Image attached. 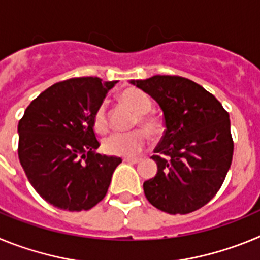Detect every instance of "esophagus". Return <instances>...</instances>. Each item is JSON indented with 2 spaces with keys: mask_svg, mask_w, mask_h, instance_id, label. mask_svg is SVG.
I'll use <instances>...</instances> for the list:
<instances>
[{
  "mask_svg": "<svg viewBox=\"0 0 260 260\" xmlns=\"http://www.w3.org/2000/svg\"><path fill=\"white\" fill-rule=\"evenodd\" d=\"M142 158H139V157H125L123 158V161H126V162H130V164H138V162L141 161Z\"/></svg>",
  "mask_w": 260,
  "mask_h": 260,
  "instance_id": "1",
  "label": "esophagus"
}]
</instances>
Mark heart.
<instances>
[{
	"instance_id": "b5f03b06",
	"label": "heart",
	"mask_w": 260,
	"mask_h": 260,
	"mask_svg": "<svg viewBox=\"0 0 260 260\" xmlns=\"http://www.w3.org/2000/svg\"><path fill=\"white\" fill-rule=\"evenodd\" d=\"M121 102L127 108L138 114V122L142 127L150 134H157L161 130V123L156 117L148 114L152 108V102L141 89L127 88L119 95ZM93 127L96 132L104 133L108 128L107 108L105 104H100L93 114ZM147 135L142 130H135L132 133H114L109 135L103 142V148L105 153L112 156H119V157H133L138 153L142 152L146 147Z\"/></svg>"
}]
</instances>
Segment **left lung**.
<instances>
[{
  "label": "left lung",
  "mask_w": 260,
  "mask_h": 260,
  "mask_svg": "<svg viewBox=\"0 0 260 260\" xmlns=\"http://www.w3.org/2000/svg\"><path fill=\"white\" fill-rule=\"evenodd\" d=\"M130 83L157 103L167 127L151 157L157 173L143 183L146 198L171 215L199 210L219 191L231 168L228 112L212 93L187 78L153 75Z\"/></svg>",
  "instance_id": "obj_1"
}]
</instances>
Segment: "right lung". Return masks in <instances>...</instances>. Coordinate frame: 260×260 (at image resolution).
<instances>
[{
	"label": "right lung",
	"mask_w": 260,
	"mask_h": 260,
	"mask_svg": "<svg viewBox=\"0 0 260 260\" xmlns=\"http://www.w3.org/2000/svg\"><path fill=\"white\" fill-rule=\"evenodd\" d=\"M117 80L58 82L31 102L18 123V156L29 183L54 207L87 211L103 201L121 157L96 152L93 114Z\"/></svg>",
	"instance_id": "add662e5"
}]
</instances>
